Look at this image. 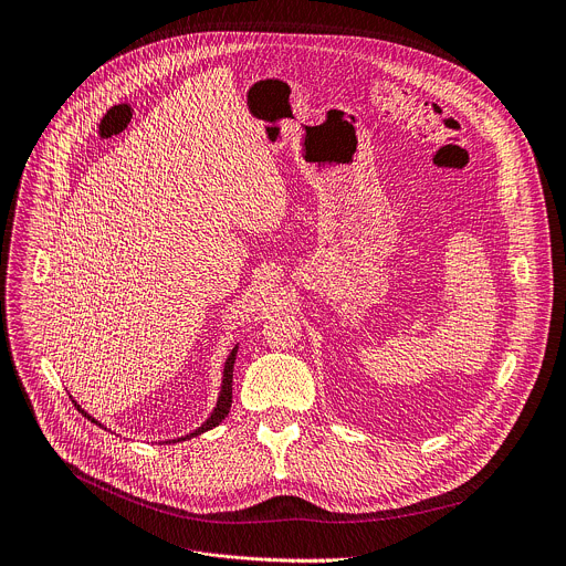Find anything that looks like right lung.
Listing matches in <instances>:
<instances>
[{
	"label": "right lung",
	"mask_w": 566,
	"mask_h": 566,
	"mask_svg": "<svg viewBox=\"0 0 566 566\" xmlns=\"http://www.w3.org/2000/svg\"><path fill=\"white\" fill-rule=\"evenodd\" d=\"M237 349H239V345H234L232 347V352H230V356L226 358V366H223V381H221V392H219V399H217V406H214V410H212V416L205 420L196 431H191V433H187L185 438H178V440H169V442H180V440H189V438H193V436H200V433H205V431H210V429H214V427H219L223 420H226V416L230 413V406H232V370H234V358H237ZM74 401V399H72ZM74 406L81 410V413L90 420V422H94V424H98L92 416H87L85 410L74 401ZM98 427H104V424H98Z\"/></svg>",
	"instance_id": "right-lung-1"
}]
</instances>
